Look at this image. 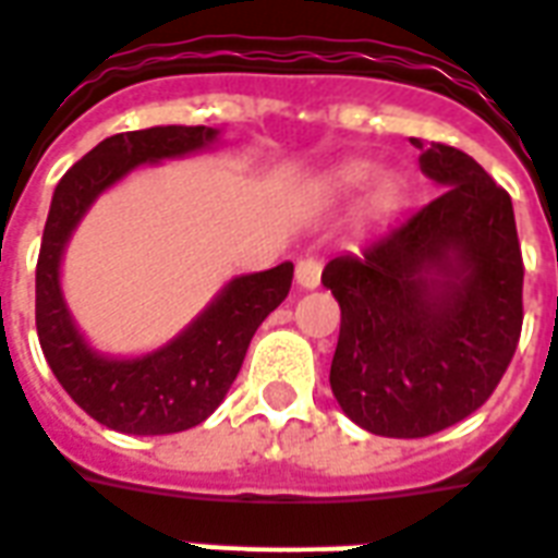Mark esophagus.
I'll use <instances>...</instances> for the list:
<instances>
[{"label": "esophagus", "instance_id": "obj_1", "mask_svg": "<svg viewBox=\"0 0 558 558\" xmlns=\"http://www.w3.org/2000/svg\"><path fill=\"white\" fill-rule=\"evenodd\" d=\"M295 280H299V287L304 290H316L322 283V263L316 257H304L299 259V266H295Z\"/></svg>", "mask_w": 558, "mask_h": 558}]
</instances>
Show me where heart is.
<instances>
[{
  "instance_id": "heart-1",
  "label": "heart",
  "mask_w": 558,
  "mask_h": 558,
  "mask_svg": "<svg viewBox=\"0 0 558 558\" xmlns=\"http://www.w3.org/2000/svg\"><path fill=\"white\" fill-rule=\"evenodd\" d=\"M373 174V165L369 162H345L340 168H333L325 177H319L311 189L313 204L319 206H331L342 197H349L352 192H357L366 180ZM405 201V180L399 174H381L369 189V195H366V206H369V213L373 216H387V213H393L399 209Z\"/></svg>"
}]
</instances>
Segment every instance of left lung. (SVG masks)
<instances>
[{
    "label": "left lung",
    "instance_id": "obj_1",
    "mask_svg": "<svg viewBox=\"0 0 558 558\" xmlns=\"http://www.w3.org/2000/svg\"><path fill=\"white\" fill-rule=\"evenodd\" d=\"M411 144L444 192L322 271L340 301L333 399L381 437L435 435L485 405L523 325L511 197L468 153Z\"/></svg>",
    "mask_w": 558,
    "mask_h": 558
}]
</instances>
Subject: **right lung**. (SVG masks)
<instances>
[{
	"mask_svg": "<svg viewBox=\"0 0 558 558\" xmlns=\"http://www.w3.org/2000/svg\"><path fill=\"white\" fill-rule=\"evenodd\" d=\"M216 142L213 126L118 132L61 177L49 204L35 275L37 340L70 399L123 435H174L204 423L236 381L254 331L292 287V263L227 280L174 340L138 357L97 352L76 328L61 290V259L94 201L142 165L192 156Z\"/></svg>",
	"mask_w": 558,
	"mask_h": 558,
	"instance_id": "obj_1",
	"label": "right lung"
}]
</instances>
